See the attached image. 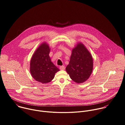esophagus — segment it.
<instances>
[{
    "label": "esophagus",
    "mask_w": 125,
    "mask_h": 125,
    "mask_svg": "<svg viewBox=\"0 0 125 125\" xmlns=\"http://www.w3.org/2000/svg\"><path fill=\"white\" fill-rule=\"evenodd\" d=\"M59 69H60V70H65V67L64 66H60Z\"/></svg>",
    "instance_id": "obj_1"
}]
</instances>
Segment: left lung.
Returning <instances> with one entry per match:
<instances>
[{
	"label": "left lung",
	"mask_w": 125,
	"mask_h": 125,
	"mask_svg": "<svg viewBox=\"0 0 125 125\" xmlns=\"http://www.w3.org/2000/svg\"><path fill=\"white\" fill-rule=\"evenodd\" d=\"M93 67V58L84 45L78 43L72 50L69 64L66 68L70 78L77 83H81L90 77Z\"/></svg>",
	"instance_id": "1"
}]
</instances>
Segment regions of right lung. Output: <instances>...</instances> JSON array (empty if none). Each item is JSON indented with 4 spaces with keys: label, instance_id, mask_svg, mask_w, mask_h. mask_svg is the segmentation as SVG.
<instances>
[{
    "label": "right lung",
    "instance_id": "add662e5",
    "mask_svg": "<svg viewBox=\"0 0 125 125\" xmlns=\"http://www.w3.org/2000/svg\"><path fill=\"white\" fill-rule=\"evenodd\" d=\"M50 52L49 45L43 43L36 50L30 61V71L32 77L42 83L51 82L59 71L51 61Z\"/></svg>",
    "mask_w": 125,
    "mask_h": 125
}]
</instances>
